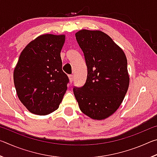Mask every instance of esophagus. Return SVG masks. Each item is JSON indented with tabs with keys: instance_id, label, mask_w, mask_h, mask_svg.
Here are the masks:
<instances>
[{
	"instance_id": "34e87169",
	"label": "esophagus",
	"mask_w": 157,
	"mask_h": 157,
	"mask_svg": "<svg viewBox=\"0 0 157 157\" xmlns=\"http://www.w3.org/2000/svg\"><path fill=\"white\" fill-rule=\"evenodd\" d=\"M68 78H69V81H70L71 83H72V82L73 80V75H69Z\"/></svg>"
}]
</instances>
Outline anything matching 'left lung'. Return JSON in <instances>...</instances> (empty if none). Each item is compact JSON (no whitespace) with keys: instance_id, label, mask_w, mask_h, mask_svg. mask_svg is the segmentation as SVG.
I'll list each match as a JSON object with an SVG mask.
<instances>
[{"instance_id":"1","label":"left lung","mask_w":157,"mask_h":157,"mask_svg":"<svg viewBox=\"0 0 157 157\" xmlns=\"http://www.w3.org/2000/svg\"><path fill=\"white\" fill-rule=\"evenodd\" d=\"M76 39L87 66L86 83L73 93L82 113L94 120L112 115L123 102L129 84L125 54L107 34L81 30Z\"/></svg>"}]
</instances>
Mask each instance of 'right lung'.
I'll return each mask as SVG.
<instances>
[{
  "instance_id": "1",
  "label": "right lung",
  "mask_w": 157,
  "mask_h": 157,
  "mask_svg": "<svg viewBox=\"0 0 157 157\" xmlns=\"http://www.w3.org/2000/svg\"><path fill=\"white\" fill-rule=\"evenodd\" d=\"M65 35L42 34L21 52L14 71L18 99L30 112L44 116L59 108L68 78L62 71L60 52Z\"/></svg>"
}]
</instances>
